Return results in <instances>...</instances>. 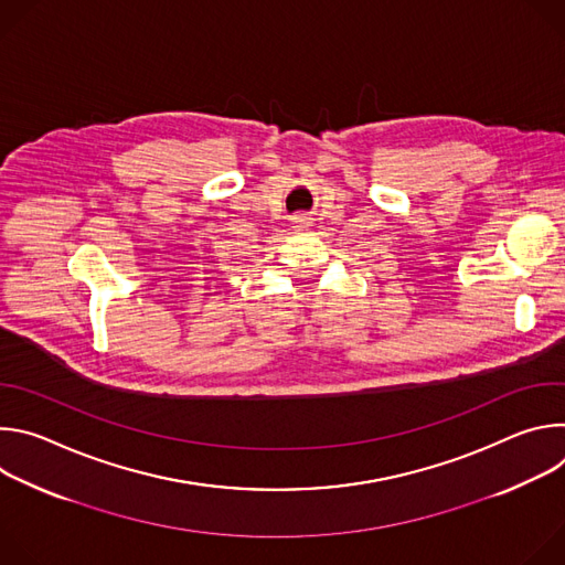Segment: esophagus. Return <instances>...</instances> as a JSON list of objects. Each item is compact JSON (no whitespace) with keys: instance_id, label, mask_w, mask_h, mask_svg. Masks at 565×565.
Listing matches in <instances>:
<instances>
[{"instance_id":"esophagus-1","label":"esophagus","mask_w":565,"mask_h":565,"mask_svg":"<svg viewBox=\"0 0 565 565\" xmlns=\"http://www.w3.org/2000/svg\"><path fill=\"white\" fill-rule=\"evenodd\" d=\"M297 221H306V218H297Z\"/></svg>"}]
</instances>
